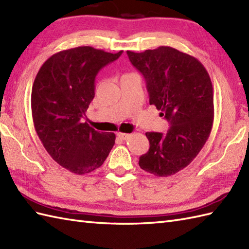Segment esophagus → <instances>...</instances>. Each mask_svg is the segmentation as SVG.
Segmentation results:
<instances>
[{
    "label": "esophagus",
    "mask_w": 249,
    "mask_h": 249,
    "mask_svg": "<svg viewBox=\"0 0 249 249\" xmlns=\"http://www.w3.org/2000/svg\"><path fill=\"white\" fill-rule=\"evenodd\" d=\"M131 135L130 134H124V133H118V137L121 140H127Z\"/></svg>",
    "instance_id": "obj_1"
}]
</instances>
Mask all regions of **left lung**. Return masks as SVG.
Masks as SVG:
<instances>
[{
	"instance_id": "8db88e82",
	"label": "left lung",
	"mask_w": 249,
	"mask_h": 249,
	"mask_svg": "<svg viewBox=\"0 0 249 249\" xmlns=\"http://www.w3.org/2000/svg\"><path fill=\"white\" fill-rule=\"evenodd\" d=\"M129 61L145 79L150 105L170 124L165 135L146 133L150 149L139 166L155 177H170L187 167L209 139L214 121L213 86L196 59L161 46L140 53L127 51Z\"/></svg>"
}]
</instances>
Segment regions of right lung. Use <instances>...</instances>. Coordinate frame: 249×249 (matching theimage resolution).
<instances>
[{
  "mask_svg": "<svg viewBox=\"0 0 249 249\" xmlns=\"http://www.w3.org/2000/svg\"><path fill=\"white\" fill-rule=\"evenodd\" d=\"M123 51L110 53L83 46L51 55L32 88L34 127L46 151L72 173L87 174L103 165L115 142L113 133H99L87 122L95 95V77Z\"/></svg>",
  "mask_w": 249,
  "mask_h": 249,
  "instance_id": "right-lung-1",
  "label": "right lung"
}]
</instances>
